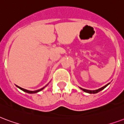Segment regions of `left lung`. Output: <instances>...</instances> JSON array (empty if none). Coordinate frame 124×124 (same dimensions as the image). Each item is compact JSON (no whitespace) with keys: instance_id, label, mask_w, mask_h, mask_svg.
I'll return each instance as SVG.
<instances>
[{"instance_id":"obj_1","label":"left lung","mask_w":124,"mask_h":124,"mask_svg":"<svg viewBox=\"0 0 124 124\" xmlns=\"http://www.w3.org/2000/svg\"><path fill=\"white\" fill-rule=\"evenodd\" d=\"M110 84V83H108V84H106V85H104V87H102L100 88V89H97V90H87V89H83V88H81L79 87L81 89L82 91H83L85 93H90V94H95V93H99V91H101L103 90L104 88L106 87L108 85Z\"/></svg>"}]
</instances>
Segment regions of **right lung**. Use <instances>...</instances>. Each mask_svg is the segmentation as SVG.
Masks as SVG:
<instances>
[{
    "label": "right lung",
    "instance_id": "add662e5",
    "mask_svg": "<svg viewBox=\"0 0 124 124\" xmlns=\"http://www.w3.org/2000/svg\"><path fill=\"white\" fill-rule=\"evenodd\" d=\"M16 86H17V85H16ZM17 87H18L19 89H20L21 90H22L23 91H24V92L25 93H30V94H32V93H36L39 92V91H41V90H43L44 88L45 87H44L41 88V89H39V90H37V91H29V90H27V89H23V88L20 87H19V86H17Z\"/></svg>",
    "mask_w": 124,
    "mask_h": 124
}]
</instances>
